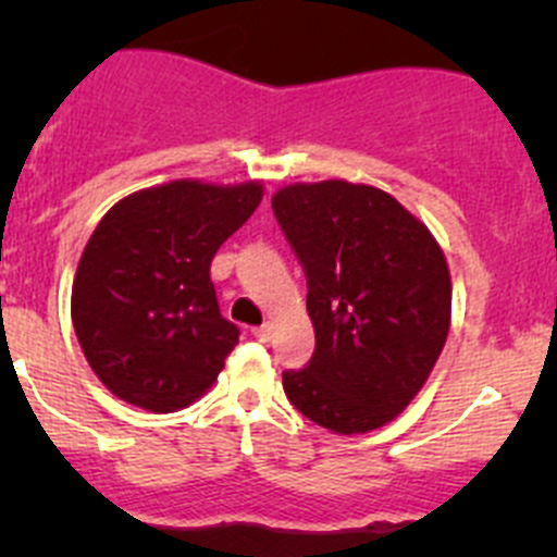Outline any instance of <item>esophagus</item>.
Wrapping results in <instances>:
<instances>
[{"mask_svg":"<svg viewBox=\"0 0 557 557\" xmlns=\"http://www.w3.org/2000/svg\"><path fill=\"white\" fill-rule=\"evenodd\" d=\"M272 334H274L272 323H263V325H256V329H252V336H256L258 342H269L272 339Z\"/></svg>","mask_w":557,"mask_h":557,"instance_id":"34e87169","label":"esophagus"}]
</instances>
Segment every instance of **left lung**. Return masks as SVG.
<instances>
[{
    "mask_svg": "<svg viewBox=\"0 0 557 557\" xmlns=\"http://www.w3.org/2000/svg\"><path fill=\"white\" fill-rule=\"evenodd\" d=\"M272 210L305 269L314 325L310 361L283 372L285 396L336 434L391 423L429 380L450 331L445 252L372 185H288Z\"/></svg>",
    "mask_w": 557,
    "mask_h": 557,
    "instance_id": "obj_1",
    "label": "left lung"
}]
</instances>
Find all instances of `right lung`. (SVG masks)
<instances>
[{"mask_svg": "<svg viewBox=\"0 0 557 557\" xmlns=\"http://www.w3.org/2000/svg\"><path fill=\"white\" fill-rule=\"evenodd\" d=\"M258 201V183L177 180L126 196L94 228L72 285V325L117 398L174 412L215 383L239 329L221 314L210 263Z\"/></svg>", "mask_w": 557, "mask_h": 557, "instance_id": "1", "label": "right lung"}]
</instances>
